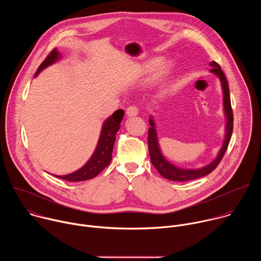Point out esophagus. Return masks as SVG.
Here are the masks:
<instances>
[{"instance_id":"34e87169","label":"esophagus","mask_w":261,"mask_h":261,"mask_svg":"<svg viewBox=\"0 0 261 261\" xmlns=\"http://www.w3.org/2000/svg\"><path fill=\"white\" fill-rule=\"evenodd\" d=\"M138 113H139V109H138V107H137V106H134V105L129 106V107L127 108V110H126V114H127V116H128V117H134V116H137V115H138Z\"/></svg>"}]
</instances>
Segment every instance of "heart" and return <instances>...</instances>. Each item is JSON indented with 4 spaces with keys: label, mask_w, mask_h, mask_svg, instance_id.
Returning <instances> with one entry per match:
<instances>
[{
    "label": "heart",
    "mask_w": 261,
    "mask_h": 261,
    "mask_svg": "<svg viewBox=\"0 0 261 261\" xmlns=\"http://www.w3.org/2000/svg\"><path fill=\"white\" fill-rule=\"evenodd\" d=\"M167 67H168V64H167V63H164V64L161 66V71H165V70L167 69Z\"/></svg>",
    "instance_id": "obj_1"
}]
</instances>
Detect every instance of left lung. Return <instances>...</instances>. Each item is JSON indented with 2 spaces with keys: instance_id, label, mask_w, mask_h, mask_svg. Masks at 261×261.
Masks as SVG:
<instances>
[{
  "instance_id": "1",
  "label": "left lung",
  "mask_w": 261,
  "mask_h": 261,
  "mask_svg": "<svg viewBox=\"0 0 261 261\" xmlns=\"http://www.w3.org/2000/svg\"><path fill=\"white\" fill-rule=\"evenodd\" d=\"M210 65L213 67L211 69V72L220 79L222 89H223V99H224V113L226 117V133H225V139L224 142H223V145L221 147V150L217 156V158L208 165L199 168V169H182L178 168L171 163H169L162 155L159 143H158V138H157V133L155 129V124L154 120L150 118V125L151 128L148 129V134H147V146H148V152H150V157L152 164L156 167V169L159 171V173L170 180L174 181H186V180H191L195 179L204 175H207L211 173L221 162L223 156H224L230 138L233 130V113H232V108H231V103H230V96H229V88L227 84V80L225 77L224 72L222 71L221 67L219 66L218 63L212 62Z\"/></svg>"
}]
</instances>
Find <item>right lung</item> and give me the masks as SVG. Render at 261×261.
I'll return each mask as SVG.
<instances>
[{"mask_svg":"<svg viewBox=\"0 0 261 261\" xmlns=\"http://www.w3.org/2000/svg\"><path fill=\"white\" fill-rule=\"evenodd\" d=\"M60 58V53L55 48L41 63L35 76L47 66L55 63ZM124 117V110L119 109L116 113L110 116L103 124L100 138L97 144L96 150L91 159L79 170L66 175H55L68 181H82L88 180L98 175L111 161V154H113L114 144L116 141V134L121 127V122Z\"/></svg>","mask_w":261,"mask_h":261,"instance_id":"right-lung-1","label":"right lung"}]
</instances>
